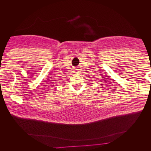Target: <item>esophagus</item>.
<instances>
[{"label":"esophagus","instance_id":"1","mask_svg":"<svg viewBox=\"0 0 151 151\" xmlns=\"http://www.w3.org/2000/svg\"><path fill=\"white\" fill-rule=\"evenodd\" d=\"M78 70H79V69H77V68H75V69H74V71L76 72H77V71H78Z\"/></svg>","mask_w":151,"mask_h":151}]
</instances>
